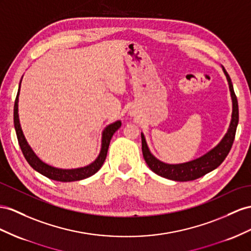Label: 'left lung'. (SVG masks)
Here are the masks:
<instances>
[{
    "label": "left lung",
    "instance_id": "1",
    "mask_svg": "<svg viewBox=\"0 0 251 251\" xmlns=\"http://www.w3.org/2000/svg\"><path fill=\"white\" fill-rule=\"evenodd\" d=\"M223 71L229 85L231 100H232V115H231V122L228 130L225 134L222 141L215 147H213L207 153H204L201 157L196 158L192 161L179 163V164H169L160 161L151 152L149 146H147L144 134L141 132V138H142V151L143 157L146 164L149 168L156 173L157 175L171 179L175 181H190L195 180V179L202 177L208 173L215 170L220 166L232 147L235 131L237 124H239V105H237L236 95L233 90V85L227 71L224 67Z\"/></svg>",
    "mask_w": 251,
    "mask_h": 251
}]
</instances>
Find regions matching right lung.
I'll list each match as a JSON object with an SVG mask.
<instances>
[{
	"label": "right lung",
	"mask_w": 251,
	"mask_h": 251,
	"mask_svg": "<svg viewBox=\"0 0 251 251\" xmlns=\"http://www.w3.org/2000/svg\"><path fill=\"white\" fill-rule=\"evenodd\" d=\"M21 81H22V79H21ZM21 81H20V85H19L17 98L15 100L14 124H15V129H16L19 145H20L23 155H24L25 159H26V161L29 163V165L35 171L42 174L43 176L52 179V180L61 181V182L78 181V180H82V179H86L88 177H91L92 175H94L95 173L101 168V165L105 162L108 147H109V144H110V140L113 136V133L121 127V125H122L121 121H117L112 124H109L108 126L105 127V129L102 130L100 151L99 153L98 158H96L92 163H90L87 166H83V168L71 169V170L54 168V166H52V165L44 163L42 160L38 158V156L34 152V151L31 150V147L28 145L27 141H26V139H25L24 134H23L21 124H20V120H19V113H18V102H19V94H20Z\"/></svg>",
	"instance_id": "add662e5"
}]
</instances>
